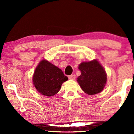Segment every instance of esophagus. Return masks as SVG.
I'll use <instances>...</instances> for the list:
<instances>
[{"mask_svg": "<svg viewBox=\"0 0 134 134\" xmlns=\"http://www.w3.org/2000/svg\"><path fill=\"white\" fill-rule=\"evenodd\" d=\"M68 78L69 80H75L76 79V76L74 74L70 75V76H68Z\"/></svg>", "mask_w": 134, "mask_h": 134, "instance_id": "esophagus-1", "label": "esophagus"}]
</instances>
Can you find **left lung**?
<instances>
[{
  "label": "left lung",
  "instance_id": "left-lung-1",
  "mask_svg": "<svg viewBox=\"0 0 134 134\" xmlns=\"http://www.w3.org/2000/svg\"><path fill=\"white\" fill-rule=\"evenodd\" d=\"M79 69L81 74L77 81L84 92L93 95L103 90L107 82V74L98 60L82 62L79 65Z\"/></svg>",
  "mask_w": 134,
  "mask_h": 134
}]
</instances>
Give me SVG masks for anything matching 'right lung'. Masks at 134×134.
<instances>
[{
  "label": "right lung",
  "mask_w": 134,
  "mask_h": 134,
  "mask_svg": "<svg viewBox=\"0 0 134 134\" xmlns=\"http://www.w3.org/2000/svg\"><path fill=\"white\" fill-rule=\"evenodd\" d=\"M68 79L60 68L46 60H43L35 70L33 83L40 93L52 96L60 91L62 83Z\"/></svg>",
  "instance_id": "1"
}]
</instances>
